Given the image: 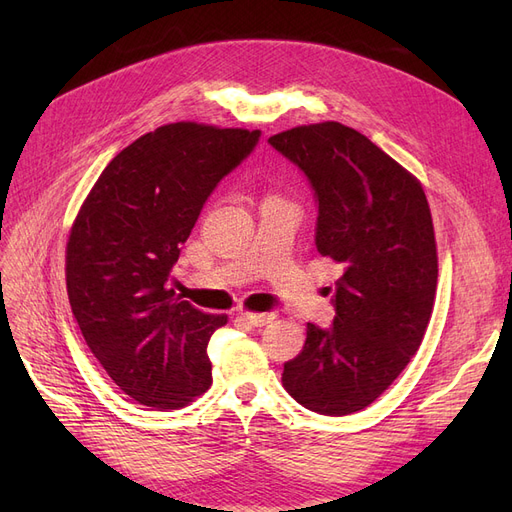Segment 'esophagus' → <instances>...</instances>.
Returning a JSON list of instances; mask_svg holds the SVG:
<instances>
[{
	"label": "esophagus",
	"mask_w": 512,
	"mask_h": 512,
	"mask_svg": "<svg viewBox=\"0 0 512 512\" xmlns=\"http://www.w3.org/2000/svg\"><path fill=\"white\" fill-rule=\"evenodd\" d=\"M240 319L247 321V324H251L255 328H261L265 324H270V321L274 319V313H240Z\"/></svg>",
	"instance_id": "34e87169"
}]
</instances>
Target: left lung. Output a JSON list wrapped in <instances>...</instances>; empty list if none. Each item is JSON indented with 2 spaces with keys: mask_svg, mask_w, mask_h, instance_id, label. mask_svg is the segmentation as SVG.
<instances>
[{
  "mask_svg": "<svg viewBox=\"0 0 512 512\" xmlns=\"http://www.w3.org/2000/svg\"><path fill=\"white\" fill-rule=\"evenodd\" d=\"M267 143L307 176L315 247L344 267L332 328L307 324L282 384L309 411L351 415L398 378L423 340L438 284L432 213L417 178L355 128L297 126Z\"/></svg>",
  "mask_w": 512,
  "mask_h": 512,
  "instance_id": "1",
  "label": "left lung"
}]
</instances>
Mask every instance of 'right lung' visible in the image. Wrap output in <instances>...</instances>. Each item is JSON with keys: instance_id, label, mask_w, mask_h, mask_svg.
<instances>
[{"instance_id": "obj_1", "label": "right lung", "mask_w": 512, "mask_h": 512, "mask_svg": "<svg viewBox=\"0 0 512 512\" xmlns=\"http://www.w3.org/2000/svg\"><path fill=\"white\" fill-rule=\"evenodd\" d=\"M259 130L159 126L122 149L80 207L66 247L72 313L107 375L139 405L182 409L211 386L207 342L226 326L168 288L180 247Z\"/></svg>"}]
</instances>
